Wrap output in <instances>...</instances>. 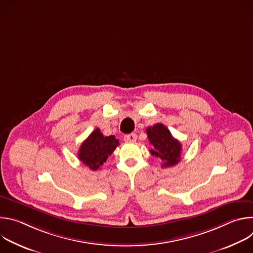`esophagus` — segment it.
Segmentation results:
<instances>
[{
	"instance_id": "obj_1",
	"label": "esophagus",
	"mask_w": 253,
	"mask_h": 253,
	"mask_svg": "<svg viewBox=\"0 0 253 253\" xmlns=\"http://www.w3.org/2000/svg\"><path fill=\"white\" fill-rule=\"evenodd\" d=\"M136 140H137V135L134 133L127 134L124 136V141H126V142H135Z\"/></svg>"
}]
</instances>
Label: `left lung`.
<instances>
[{
	"label": "left lung",
	"mask_w": 253,
	"mask_h": 253,
	"mask_svg": "<svg viewBox=\"0 0 253 253\" xmlns=\"http://www.w3.org/2000/svg\"><path fill=\"white\" fill-rule=\"evenodd\" d=\"M146 132L152 145L150 152L153 156L163 161L162 167H172L180 161L182 145L171 135L170 131L163 124L158 123L148 127Z\"/></svg>",
	"instance_id": "1"
}]
</instances>
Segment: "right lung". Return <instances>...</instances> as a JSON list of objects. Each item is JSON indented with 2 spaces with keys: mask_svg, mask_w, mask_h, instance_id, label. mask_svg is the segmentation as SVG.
Instances as JSON below:
<instances>
[{
  "mask_svg": "<svg viewBox=\"0 0 253 253\" xmlns=\"http://www.w3.org/2000/svg\"><path fill=\"white\" fill-rule=\"evenodd\" d=\"M119 145L115 136H104L96 128L82 143L78 151L79 160L91 170H98Z\"/></svg>",
  "mask_w": 253,
  "mask_h": 253,
  "instance_id": "right-lung-1",
  "label": "right lung"
}]
</instances>
